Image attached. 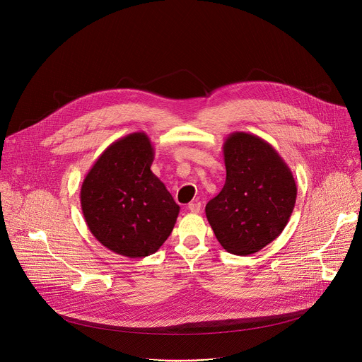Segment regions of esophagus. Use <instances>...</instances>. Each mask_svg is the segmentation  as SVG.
Here are the masks:
<instances>
[{"instance_id": "esophagus-1", "label": "esophagus", "mask_w": 362, "mask_h": 362, "mask_svg": "<svg viewBox=\"0 0 362 362\" xmlns=\"http://www.w3.org/2000/svg\"><path fill=\"white\" fill-rule=\"evenodd\" d=\"M200 208H202L200 202H190V203L187 204V209H189L192 214H199V212H200Z\"/></svg>"}]
</instances>
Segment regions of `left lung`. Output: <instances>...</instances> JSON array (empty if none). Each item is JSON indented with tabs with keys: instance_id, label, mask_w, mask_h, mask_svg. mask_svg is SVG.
I'll use <instances>...</instances> for the list:
<instances>
[{
	"instance_id": "left-lung-1",
	"label": "left lung",
	"mask_w": 362,
	"mask_h": 362,
	"mask_svg": "<svg viewBox=\"0 0 362 362\" xmlns=\"http://www.w3.org/2000/svg\"><path fill=\"white\" fill-rule=\"evenodd\" d=\"M226 182L206 204L216 239L229 253L252 255L285 229L296 200L293 175L264 139L245 132L223 143Z\"/></svg>"
}]
</instances>
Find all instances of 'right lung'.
Instances as JSON below:
<instances>
[{
	"instance_id": "1",
	"label": "right lung",
	"mask_w": 362,
	"mask_h": 362,
	"mask_svg": "<svg viewBox=\"0 0 362 362\" xmlns=\"http://www.w3.org/2000/svg\"><path fill=\"white\" fill-rule=\"evenodd\" d=\"M154 148L144 132L112 143L86 175L80 202L93 236L112 252L144 257L172 233L179 204L150 170Z\"/></svg>"
}]
</instances>
